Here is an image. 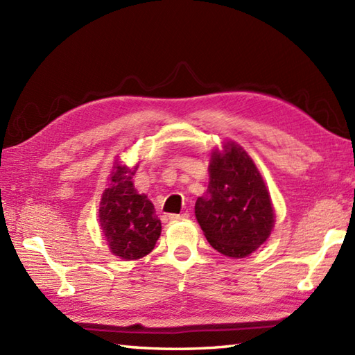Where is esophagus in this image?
Instances as JSON below:
<instances>
[{"instance_id": "esophagus-1", "label": "esophagus", "mask_w": 355, "mask_h": 355, "mask_svg": "<svg viewBox=\"0 0 355 355\" xmlns=\"http://www.w3.org/2000/svg\"><path fill=\"white\" fill-rule=\"evenodd\" d=\"M187 218H189V215H187V214H182V215L172 214V215H169L171 221H182V220H187Z\"/></svg>"}]
</instances>
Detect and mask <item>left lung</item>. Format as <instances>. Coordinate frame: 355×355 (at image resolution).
Here are the masks:
<instances>
[{
    "label": "left lung",
    "instance_id": "left-lung-1",
    "mask_svg": "<svg viewBox=\"0 0 355 355\" xmlns=\"http://www.w3.org/2000/svg\"><path fill=\"white\" fill-rule=\"evenodd\" d=\"M206 195L195 202V216L216 252L245 258L261 247L275 227L270 193L256 164L235 141L214 150Z\"/></svg>",
    "mask_w": 355,
    "mask_h": 355
}]
</instances>
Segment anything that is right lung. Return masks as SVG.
<instances>
[{
  "mask_svg": "<svg viewBox=\"0 0 355 355\" xmlns=\"http://www.w3.org/2000/svg\"><path fill=\"white\" fill-rule=\"evenodd\" d=\"M135 171L137 166L128 168L114 162L99 207L101 229L110 250L125 261L140 259L153 252L162 233L154 205L134 189Z\"/></svg>",
  "mask_w": 355,
  "mask_h": 355,
  "instance_id": "1",
  "label": "right lung"
}]
</instances>
